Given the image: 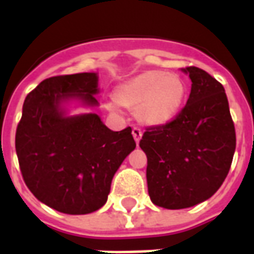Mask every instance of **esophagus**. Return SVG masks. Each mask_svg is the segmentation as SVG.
I'll use <instances>...</instances> for the list:
<instances>
[{
  "mask_svg": "<svg viewBox=\"0 0 254 254\" xmlns=\"http://www.w3.org/2000/svg\"><path fill=\"white\" fill-rule=\"evenodd\" d=\"M132 134H133V137H134V141H136V144L140 143V140H141V136H143V132H141V129H138V127H133Z\"/></svg>",
  "mask_w": 254,
  "mask_h": 254,
  "instance_id": "esophagus-1",
  "label": "esophagus"
}]
</instances>
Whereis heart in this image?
Masks as SVG:
<instances>
[{"label": "heart", "mask_w": 254, "mask_h": 254, "mask_svg": "<svg viewBox=\"0 0 254 254\" xmlns=\"http://www.w3.org/2000/svg\"><path fill=\"white\" fill-rule=\"evenodd\" d=\"M114 100L129 110L145 127H159L170 124L187 98V83L176 73L145 70L114 89Z\"/></svg>", "instance_id": "heart-1"}]
</instances>
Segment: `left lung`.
Masks as SVG:
<instances>
[{
  "label": "left lung",
  "instance_id": "8db88e82",
  "mask_svg": "<svg viewBox=\"0 0 254 254\" xmlns=\"http://www.w3.org/2000/svg\"><path fill=\"white\" fill-rule=\"evenodd\" d=\"M191 89L187 106L165 127H148L140 140L147 155L151 201L182 209L205 201L227 177L235 151L229 100L218 80L200 67H182Z\"/></svg>",
  "mask_w": 254,
  "mask_h": 254
}]
</instances>
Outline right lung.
Instances as JSON below:
<instances>
[{"label": "right lung", "instance_id": "right-lung-1", "mask_svg": "<svg viewBox=\"0 0 254 254\" xmlns=\"http://www.w3.org/2000/svg\"><path fill=\"white\" fill-rule=\"evenodd\" d=\"M98 73L43 80L27 95L16 130V154L25 185L67 215L98 211L113 177L136 148L132 129L113 132L95 113L70 116V106L98 107Z\"/></svg>", "mask_w": 254, "mask_h": 254}]
</instances>
